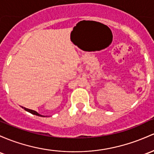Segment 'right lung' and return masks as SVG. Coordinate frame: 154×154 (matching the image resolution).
<instances>
[{"instance_id": "obj_1", "label": "right lung", "mask_w": 154, "mask_h": 154, "mask_svg": "<svg viewBox=\"0 0 154 154\" xmlns=\"http://www.w3.org/2000/svg\"><path fill=\"white\" fill-rule=\"evenodd\" d=\"M23 108V109H25V111H27V112H30V113H31V114H33V115H35V116H40V117H45V116H42V115H40L39 113H38L36 112V111H35V110H33V109H28V108H25V107H22Z\"/></svg>"}]
</instances>
